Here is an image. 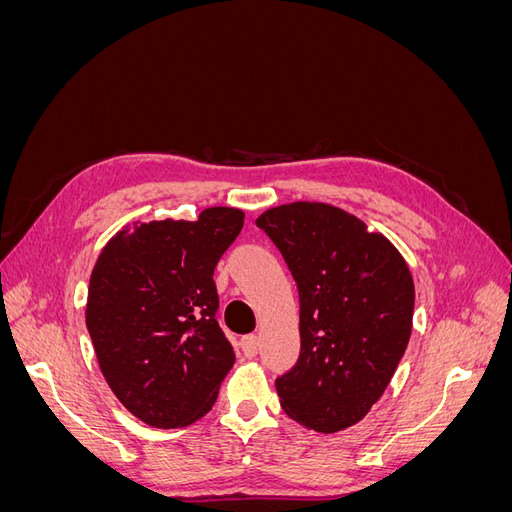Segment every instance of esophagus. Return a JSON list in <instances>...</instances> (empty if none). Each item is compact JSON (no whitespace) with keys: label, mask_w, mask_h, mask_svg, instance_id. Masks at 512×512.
Returning <instances> with one entry per match:
<instances>
[{"label":"esophagus","mask_w":512,"mask_h":512,"mask_svg":"<svg viewBox=\"0 0 512 512\" xmlns=\"http://www.w3.org/2000/svg\"><path fill=\"white\" fill-rule=\"evenodd\" d=\"M258 346H260V339L256 335H245L241 339V350L245 356H256L258 354Z\"/></svg>","instance_id":"esophagus-1"}]
</instances>
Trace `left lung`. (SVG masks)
<instances>
[{
	"mask_svg": "<svg viewBox=\"0 0 512 512\" xmlns=\"http://www.w3.org/2000/svg\"><path fill=\"white\" fill-rule=\"evenodd\" d=\"M299 288V361L275 380L284 412L320 433L352 427L389 386L412 333L414 282L382 232L327 203L258 215Z\"/></svg>",
	"mask_w": 512,
	"mask_h": 512,
	"instance_id": "left-lung-1",
	"label": "left lung"
}]
</instances>
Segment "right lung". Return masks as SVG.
Returning a JSON list of instances; mask_svg holds the SVG:
<instances>
[{
	"instance_id": "right-lung-1",
	"label": "right lung",
	"mask_w": 512,
	"mask_h": 512,
	"mask_svg": "<svg viewBox=\"0 0 512 512\" xmlns=\"http://www.w3.org/2000/svg\"><path fill=\"white\" fill-rule=\"evenodd\" d=\"M243 218L209 207L194 222H134L102 247L85 322L104 380L138 421L188 427L218 399L235 352L215 320L213 269Z\"/></svg>"
}]
</instances>
